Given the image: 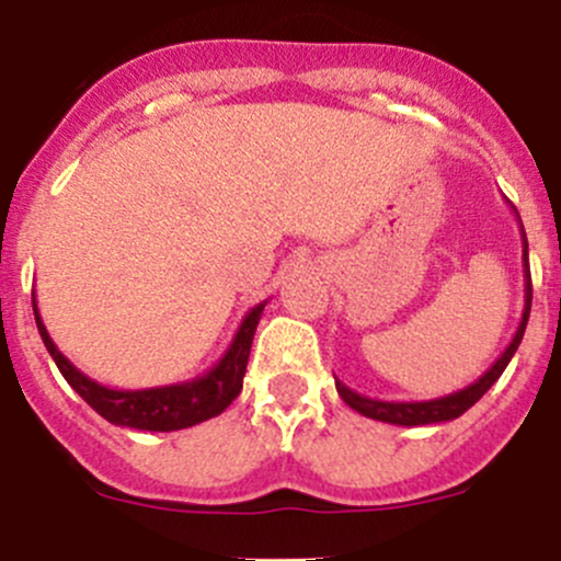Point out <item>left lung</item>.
I'll return each instance as SVG.
<instances>
[{
    "mask_svg": "<svg viewBox=\"0 0 561 561\" xmlns=\"http://www.w3.org/2000/svg\"><path fill=\"white\" fill-rule=\"evenodd\" d=\"M518 217V211H516ZM522 225V219H518ZM522 244H524V314L522 322H518L516 333H513L511 344L505 347V353L491 364L489 371L478 377L474 382H469L467 388L456 390V393L448 396H439V399H428V401H382V399H369V396H360L355 393L353 388L344 386L342 380H336V390L339 396L344 399V404L353 407L355 412L360 415L371 417V421H382V423H393V426H428V423H445V421H456L458 415L469 410L480 396L485 393L500 375L505 371V366L511 364V358L516 355L518 344H522L524 331H526V320H529V309H531V276H529V249H526V233H524V225H522Z\"/></svg>",
    "mask_w": 561,
    "mask_h": 561,
    "instance_id": "obj_1",
    "label": "left lung"
}]
</instances>
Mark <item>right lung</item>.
<instances>
[{"instance_id":"obj_1","label":"right lung","mask_w":561,"mask_h":561,"mask_svg":"<svg viewBox=\"0 0 561 561\" xmlns=\"http://www.w3.org/2000/svg\"><path fill=\"white\" fill-rule=\"evenodd\" d=\"M32 307H35L37 331L43 336L45 350L50 353L54 364L59 366L61 377L70 382V388L92 407L94 412L105 417L113 426L140 428V432H179V428H190L195 423L217 417L230 407V401L241 393L244 388V371L249 360V350H252L254 331H257L260 314H263L265 301L252 307L241 320L239 331H236L233 342L228 344L222 358L206 371V375L195 377L186 382H173V386L160 388H140V390H118L94 382L92 377L83 375L81 369L70 364L59 347L54 344L50 333L45 331L43 317L37 312V298L32 293Z\"/></svg>"}]
</instances>
